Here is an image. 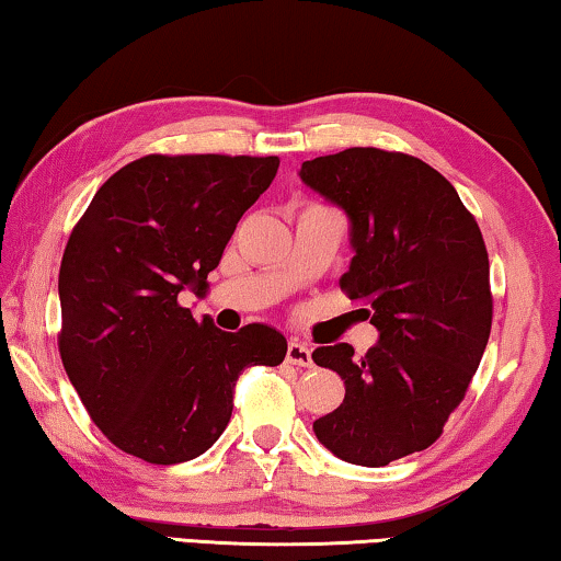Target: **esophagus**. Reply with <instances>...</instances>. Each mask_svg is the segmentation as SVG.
Returning <instances> with one entry per match:
<instances>
[{
	"mask_svg": "<svg viewBox=\"0 0 561 561\" xmlns=\"http://www.w3.org/2000/svg\"><path fill=\"white\" fill-rule=\"evenodd\" d=\"M286 360H288V364H293V366H304V368L313 366V358H310L308 346H304V343H298V341H290L288 343Z\"/></svg>",
	"mask_w": 561,
	"mask_h": 561,
	"instance_id": "1",
	"label": "esophagus"
}]
</instances>
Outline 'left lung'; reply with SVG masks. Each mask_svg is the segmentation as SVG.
<instances>
[{"label": "left lung", "mask_w": 561, "mask_h": 561, "mask_svg": "<svg viewBox=\"0 0 561 561\" xmlns=\"http://www.w3.org/2000/svg\"><path fill=\"white\" fill-rule=\"evenodd\" d=\"M300 180L346 210L353 255L341 290L366 300L378 343L318 346L346 399L313 421L325 449L358 467L424 451L463 401L484 356L494 298L473 215L442 172L413 154L348 148L306 160Z\"/></svg>", "instance_id": "1"}]
</instances>
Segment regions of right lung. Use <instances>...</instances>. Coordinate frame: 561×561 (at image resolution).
<instances>
[{
  "label": "right lung",
  "mask_w": 561,
  "mask_h": 561,
  "mask_svg": "<svg viewBox=\"0 0 561 561\" xmlns=\"http://www.w3.org/2000/svg\"><path fill=\"white\" fill-rule=\"evenodd\" d=\"M280 160L145 154L94 193L59 265L67 376L117 449L148 463L191 461L218 442L245 366H278L283 333L195 321L180 290L208 273Z\"/></svg>",
  "instance_id": "1"
}]
</instances>
